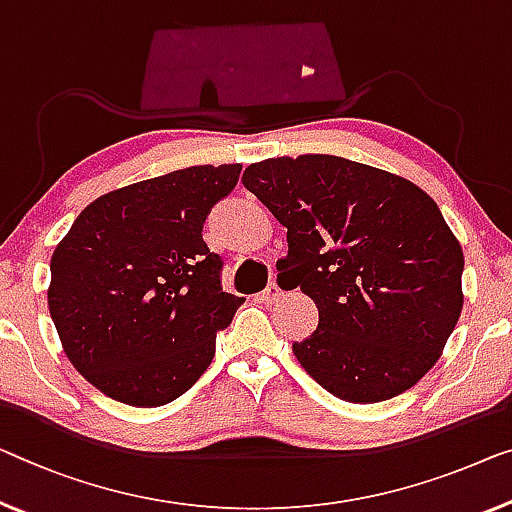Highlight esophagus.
Masks as SVG:
<instances>
[{"label":"esophagus","mask_w":512,"mask_h":512,"mask_svg":"<svg viewBox=\"0 0 512 512\" xmlns=\"http://www.w3.org/2000/svg\"><path fill=\"white\" fill-rule=\"evenodd\" d=\"M282 296H285V292H282V289L276 285V282H271V285L266 287L262 294H259V299H262L264 303H278Z\"/></svg>","instance_id":"esophagus-1"}]
</instances>
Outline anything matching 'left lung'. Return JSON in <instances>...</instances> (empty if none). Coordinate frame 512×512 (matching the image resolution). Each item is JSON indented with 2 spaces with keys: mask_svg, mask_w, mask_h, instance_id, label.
<instances>
[{
  "mask_svg": "<svg viewBox=\"0 0 512 512\" xmlns=\"http://www.w3.org/2000/svg\"><path fill=\"white\" fill-rule=\"evenodd\" d=\"M243 186L287 227L289 289L319 310L294 342L335 398L372 404L423 379L460 319L464 255L437 202L398 174L329 154L253 163Z\"/></svg>",
  "mask_w": 512,
  "mask_h": 512,
  "instance_id": "1",
  "label": "left lung"
}]
</instances>
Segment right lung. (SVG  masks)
I'll return each instance as SVG.
<instances>
[{
	"label": "right lung",
	"instance_id": "add662e5",
	"mask_svg": "<svg viewBox=\"0 0 512 512\" xmlns=\"http://www.w3.org/2000/svg\"><path fill=\"white\" fill-rule=\"evenodd\" d=\"M241 165H193L96 197L50 259L48 308L73 368L108 398L160 407L216 354L243 296L223 292L202 225Z\"/></svg>",
	"mask_w": 512,
	"mask_h": 512
}]
</instances>
